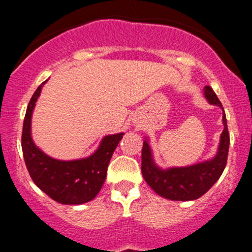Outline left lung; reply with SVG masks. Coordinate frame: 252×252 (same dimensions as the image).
Listing matches in <instances>:
<instances>
[{
    "instance_id": "left-lung-1",
    "label": "left lung",
    "mask_w": 252,
    "mask_h": 252,
    "mask_svg": "<svg viewBox=\"0 0 252 252\" xmlns=\"http://www.w3.org/2000/svg\"><path fill=\"white\" fill-rule=\"evenodd\" d=\"M204 97L211 105H217L222 110L224 130L213 158L190 166L161 168L155 162L148 137H144L141 164L142 175L156 194L169 200L189 201L200 198L218 181L226 166L230 136L224 108L210 86L204 88Z\"/></svg>"
}]
</instances>
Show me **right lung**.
Segmentation results:
<instances>
[{
	"instance_id": "1",
	"label": "right lung",
	"mask_w": 252,
	"mask_h": 252,
	"mask_svg": "<svg viewBox=\"0 0 252 252\" xmlns=\"http://www.w3.org/2000/svg\"><path fill=\"white\" fill-rule=\"evenodd\" d=\"M45 80L27 106L22 130V152L32 180L50 198L60 204L80 205L96 198L106 178L111 156L124 132L104 136L91 155L76 160H59L47 155L32 137V116Z\"/></svg>"
}]
</instances>
